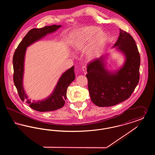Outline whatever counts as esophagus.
Here are the masks:
<instances>
[{
	"label": "esophagus",
	"instance_id": "esophagus-1",
	"mask_svg": "<svg viewBox=\"0 0 155 155\" xmlns=\"http://www.w3.org/2000/svg\"><path fill=\"white\" fill-rule=\"evenodd\" d=\"M82 71L84 72V73L85 74H87V67L86 66H83L82 67Z\"/></svg>",
	"mask_w": 155,
	"mask_h": 155
}]
</instances>
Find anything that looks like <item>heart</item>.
<instances>
[{
	"mask_svg": "<svg viewBox=\"0 0 155 155\" xmlns=\"http://www.w3.org/2000/svg\"><path fill=\"white\" fill-rule=\"evenodd\" d=\"M100 30V28L95 26H89L75 31L73 34V39L71 42L73 49L77 52L85 51L88 49L92 38ZM106 39V35L104 32H99L97 34L89 51V57L92 58L95 55L99 48L105 42Z\"/></svg>",
	"mask_w": 155,
	"mask_h": 155,
	"instance_id": "1",
	"label": "heart"
}]
</instances>
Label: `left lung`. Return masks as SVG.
<instances>
[{
  "instance_id": "8db88e82",
  "label": "left lung",
  "mask_w": 155,
  "mask_h": 155,
  "mask_svg": "<svg viewBox=\"0 0 155 155\" xmlns=\"http://www.w3.org/2000/svg\"><path fill=\"white\" fill-rule=\"evenodd\" d=\"M114 47L123 52L126 58L124 66L116 73L106 69L104 55L87 66L86 77L91 99L99 107L114 106L128 99L140 80V55L133 37L120 30Z\"/></svg>"
}]
</instances>
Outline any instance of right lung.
<instances>
[{
    "mask_svg": "<svg viewBox=\"0 0 155 155\" xmlns=\"http://www.w3.org/2000/svg\"><path fill=\"white\" fill-rule=\"evenodd\" d=\"M60 27L61 25H52L41 28H33L30 30L17 46L13 55V81L18 95L22 102L26 101L30 104V107L35 110L44 112L56 110L61 108L64 105L66 100L67 88L75 77L74 66H73L62 74L52 95L44 100L37 102H31L25 95L22 87L24 61L27 48L48 34L54 32Z\"/></svg>",
    "mask_w": 155,
    "mask_h": 155,
    "instance_id": "right-lung-1",
    "label": "right lung"
}]
</instances>
